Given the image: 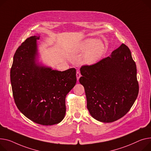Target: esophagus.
<instances>
[{"instance_id":"1","label":"esophagus","mask_w":151,"mask_h":151,"mask_svg":"<svg viewBox=\"0 0 151 151\" xmlns=\"http://www.w3.org/2000/svg\"><path fill=\"white\" fill-rule=\"evenodd\" d=\"M76 78H77V80H79V78L81 77V73H80V72H78V71L76 72Z\"/></svg>"}]
</instances>
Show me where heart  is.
I'll return each mask as SVG.
<instances>
[{"mask_svg": "<svg viewBox=\"0 0 151 151\" xmlns=\"http://www.w3.org/2000/svg\"><path fill=\"white\" fill-rule=\"evenodd\" d=\"M105 51V45L100 39L95 40L92 38L86 39L80 43L77 52L85 53L83 56V61L84 64L92 65L96 63Z\"/></svg>", "mask_w": 151, "mask_h": 151, "instance_id": "obj_1", "label": "heart"}]
</instances>
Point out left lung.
I'll use <instances>...</instances> for the list:
<instances>
[{
    "label": "left lung",
    "instance_id": "left-lung-1",
    "mask_svg": "<svg viewBox=\"0 0 151 151\" xmlns=\"http://www.w3.org/2000/svg\"><path fill=\"white\" fill-rule=\"evenodd\" d=\"M79 83L84 87L87 107L93 118L112 123L124 116L137 98V67L131 52L122 44L97 63L83 65Z\"/></svg>",
    "mask_w": 151,
    "mask_h": 151
}]
</instances>
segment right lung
<instances>
[{"mask_svg": "<svg viewBox=\"0 0 151 151\" xmlns=\"http://www.w3.org/2000/svg\"><path fill=\"white\" fill-rule=\"evenodd\" d=\"M27 38L13 57L10 79L18 109L33 122L53 125L64 119L65 97L76 83V69L61 72L39 64L37 40Z\"/></svg>", "mask_w": 151, "mask_h": 151, "instance_id": "add662e5", "label": "right lung"}]
</instances>
